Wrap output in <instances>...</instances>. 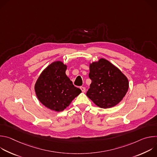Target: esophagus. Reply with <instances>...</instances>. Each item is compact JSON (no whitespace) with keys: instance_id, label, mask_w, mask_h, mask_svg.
<instances>
[{"instance_id":"34e87169","label":"esophagus","mask_w":157,"mask_h":157,"mask_svg":"<svg viewBox=\"0 0 157 157\" xmlns=\"http://www.w3.org/2000/svg\"><path fill=\"white\" fill-rule=\"evenodd\" d=\"M80 89H81V90L82 91V93H85L86 92V88L84 87L81 86V87H80Z\"/></svg>"}]
</instances>
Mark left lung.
I'll list each match as a JSON object with an SVG mask.
<instances>
[{
    "label": "left lung",
    "instance_id": "left-lung-1",
    "mask_svg": "<svg viewBox=\"0 0 157 157\" xmlns=\"http://www.w3.org/2000/svg\"><path fill=\"white\" fill-rule=\"evenodd\" d=\"M89 77L91 84L86 95L101 108L116 105L128 91L127 78L116 66L104 58L89 64Z\"/></svg>",
    "mask_w": 157,
    "mask_h": 157
}]
</instances>
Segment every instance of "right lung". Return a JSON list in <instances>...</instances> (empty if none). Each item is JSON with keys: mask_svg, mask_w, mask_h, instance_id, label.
<instances>
[{"mask_svg": "<svg viewBox=\"0 0 157 157\" xmlns=\"http://www.w3.org/2000/svg\"><path fill=\"white\" fill-rule=\"evenodd\" d=\"M66 68L60 61L52 63L42 71L35 84L38 100L52 110H64L81 93L66 76Z\"/></svg>", "mask_w": 157, "mask_h": 157, "instance_id": "right-lung-1", "label": "right lung"}]
</instances>
